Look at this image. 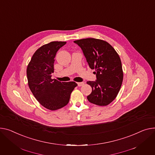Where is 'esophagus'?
<instances>
[{"label":"esophagus","mask_w":155,"mask_h":155,"mask_svg":"<svg viewBox=\"0 0 155 155\" xmlns=\"http://www.w3.org/2000/svg\"><path fill=\"white\" fill-rule=\"evenodd\" d=\"M77 85L78 87H81V86H83L84 85V82H78Z\"/></svg>","instance_id":"1"}]
</instances>
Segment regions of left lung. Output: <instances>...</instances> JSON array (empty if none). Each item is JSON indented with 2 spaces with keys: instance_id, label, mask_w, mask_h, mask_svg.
<instances>
[{
  "instance_id": "left-lung-1",
  "label": "left lung",
  "mask_w": 155,
  "mask_h": 155,
  "mask_svg": "<svg viewBox=\"0 0 155 155\" xmlns=\"http://www.w3.org/2000/svg\"><path fill=\"white\" fill-rule=\"evenodd\" d=\"M83 51L91 69H95L97 80L87 83L92 88L87 96L91 104L107 106L115 99L120 90L123 72L120 58L106 41L94 38L75 40Z\"/></svg>"
}]
</instances>
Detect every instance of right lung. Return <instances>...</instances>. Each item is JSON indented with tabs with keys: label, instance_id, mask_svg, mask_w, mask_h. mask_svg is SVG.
I'll return each mask as SVG.
<instances>
[{
	"label": "right lung",
	"instance_id": "right-lung-1",
	"mask_svg": "<svg viewBox=\"0 0 155 155\" xmlns=\"http://www.w3.org/2000/svg\"><path fill=\"white\" fill-rule=\"evenodd\" d=\"M66 42H51L38 48L30 60L27 76L28 87L37 100L45 108L57 110L67 105L77 84L51 79L57 51Z\"/></svg>",
	"mask_w": 155,
	"mask_h": 155
}]
</instances>
